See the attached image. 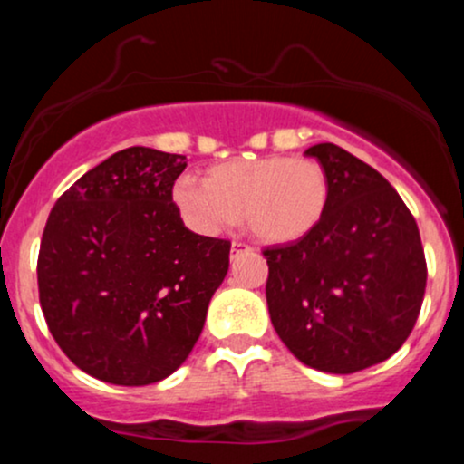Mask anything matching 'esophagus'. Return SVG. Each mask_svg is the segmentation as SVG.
I'll return each mask as SVG.
<instances>
[{"label":"esophagus","instance_id":"esophagus-1","mask_svg":"<svg viewBox=\"0 0 464 464\" xmlns=\"http://www.w3.org/2000/svg\"><path fill=\"white\" fill-rule=\"evenodd\" d=\"M246 250H250L248 244H244V242H233L231 244V253H246Z\"/></svg>","mask_w":464,"mask_h":464}]
</instances>
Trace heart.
<instances>
[{
    "label": "heart",
    "instance_id": "1",
    "mask_svg": "<svg viewBox=\"0 0 464 464\" xmlns=\"http://www.w3.org/2000/svg\"><path fill=\"white\" fill-rule=\"evenodd\" d=\"M174 202L189 227L216 236L237 218L262 242L287 244L321 225L329 205V177L316 159L268 154L218 163L205 183L185 177Z\"/></svg>",
    "mask_w": 464,
    "mask_h": 464
}]
</instances>
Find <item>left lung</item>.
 I'll return each mask as SVG.
<instances>
[{
  "label": "left lung",
  "mask_w": 464,
  "mask_h": 464,
  "mask_svg": "<svg viewBox=\"0 0 464 464\" xmlns=\"http://www.w3.org/2000/svg\"><path fill=\"white\" fill-rule=\"evenodd\" d=\"M305 154L327 169L329 205L310 236L264 250L266 301L296 360L347 375L406 343L428 266L417 222L377 169L335 143Z\"/></svg>",
  "instance_id": "left-lung-1"
}]
</instances>
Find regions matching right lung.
<instances>
[{
	"label": "right lung",
	"mask_w": 464,
	"mask_h": 464,
	"mask_svg": "<svg viewBox=\"0 0 464 464\" xmlns=\"http://www.w3.org/2000/svg\"><path fill=\"white\" fill-rule=\"evenodd\" d=\"M183 154L132 146L56 200L41 239L39 301L78 369L117 386L188 360L228 270V239L189 231L172 200Z\"/></svg>",
	"instance_id": "obj_1"
}]
</instances>
